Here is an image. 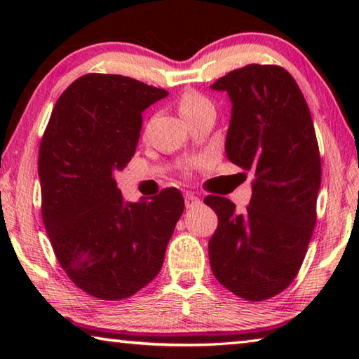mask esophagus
<instances>
[{
    "instance_id": "esophagus-1",
    "label": "esophagus",
    "mask_w": 359,
    "mask_h": 359,
    "mask_svg": "<svg viewBox=\"0 0 359 359\" xmlns=\"http://www.w3.org/2000/svg\"><path fill=\"white\" fill-rule=\"evenodd\" d=\"M198 204H199V198L196 196V194H193V193H187L185 194V205H187V209L194 208V205H198Z\"/></svg>"
}]
</instances>
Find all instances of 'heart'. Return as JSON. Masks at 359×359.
Returning a JSON list of instances; mask_svg holds the SVG:
<instances>
[{
	"label": "heart",
	"instance_id": "b5f03b06",
	"mask_svg": "<svg viewBox=\"0 0 359 359\" xmlns=\"http://www.w3.org/2000/svg\"><path fill=\"white\" fill-rule=\"evenodd\" d=\"M209 106L210 102L205 100L203 95H199L196 92H187L182 95L179 100V111L184 118L190 117V115L196 114L201 111V109L209 107Z\"/></svg>",
	"mask_w": 359,
	"mask_h": 359
}]
</instances>
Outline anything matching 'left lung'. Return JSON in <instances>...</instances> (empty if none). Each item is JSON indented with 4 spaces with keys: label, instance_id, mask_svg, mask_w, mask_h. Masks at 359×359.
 Masks as SVG:
<instances>
[{
    "label": "left lung",
    "instance_id": "left-lung-1",
    "mask_svg": "<svg viewBox=\"0 0 359 359\" xmlns=\"http://www.w3.org/2000/svg\"><path fill=\"white\" fill-rule=\"evenodd\" d=\"M210 87L233 102L226 156L255 175L245 210L228 198L204 199L218 217L210 267L231 293L264 301L294 280L317 222L321 160L312 115L293 76L276 65H247Z\"/></svg>",
    "mask_w": 359,
    "mask_h": 359
}]
</instances>
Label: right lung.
<instances>
[{
  "instance_id": "right-lung-1",
  "label": "right lung",
  "mask_w": 359,
  "mask_h": 359,
  "mask_svg": "<svg viewBox=\"0 0 359 359\" xmlns=\"http://www.w3.org/2000/svg\"><path fill=\"white\" fill-rule=\"evenodd\" d=\"M166 96L131 77L85 74L60 96L42 136L48 239L71 280L100 299H125L154 280L184 212L177 188L125 203L114 179L135 155L142 112Z\"/></svg>"
}]
</instances>
